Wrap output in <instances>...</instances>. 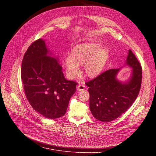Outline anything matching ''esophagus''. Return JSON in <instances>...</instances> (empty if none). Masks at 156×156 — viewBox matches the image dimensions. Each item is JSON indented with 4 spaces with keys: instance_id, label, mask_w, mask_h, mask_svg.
<instances>
[{
    "instance_id": "obj_1",
    "label": "esophagus",
    "mask_w": 156,
    "mask_h": 156,
    "mask_svg": "<svg viewBox=\"0 0 156 156\" xmlns=\"http://www.w3.org/2000/svg\"><path fill=\"white\" fill-rule=\"evenodd\" d=\"M84 88H85V86H84V85H83V84H79L78 86H77V89L78 90L80 91H83L84 90Z\"/></svg>"
}]
</instances>
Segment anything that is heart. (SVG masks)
I'll list each match as a JSON object with an SVG mask.
<instances>
[{"label": "heart", "mask_w": 156, "mask_h": 156, "mask_svg": "<svg viewBox=\"0 0 156 156\" xmlns=\"http://www.w3.org/2000/svg\"><path fill=\"white\" fill-rule=\"evenodd\" d=\"M108 52L98 44L85 43L76 46L72 55L65 57L64 65L66 74L70 79L75 78L80 72V65L84 64V71L87 76L94 78L103 70L108 58Z\"/></svg>", "instance_id": "1"}]
</instances>
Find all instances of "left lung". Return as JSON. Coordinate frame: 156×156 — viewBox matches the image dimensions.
<instances>
[{
    "mask_svg": "<svg viewBox=\"0 0 156 156\" xmlns=\"http://www.w3.org/2000/svg\"><path fill=\"white\" fill-rule=\"evenodd\" d=\"M125 66L131 69L132 73L128 80L121 82L116 76ZM141 80V66L129 49L122 67L107 70L86 83L89 87L90 108L93 117L99 121L109 122L122 115L136 100Z\"/></svg>",
    "mask_w": 156,
    "mask_h": 156,
    "instance_id": "obj_1",
    "label": "left lung"
}]
</instances>
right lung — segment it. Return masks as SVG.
<instances>
[{"instance_id":"add662e5","label":"right lung","mask_w":156,"mask_h":156,"mask_svg":"<svg viewBox=\"0 0 156 156\" xmlns=\"http://www.w3.org/2000/svg\"><path fill=\"white\" fill-rule=\"evenodd\" d=\"M58 62L45 40L39 39L28 48L21 64L27 98L36 112L49 119L64 115L77 85L65 79Z\"/></svg>"}]
</instances>
